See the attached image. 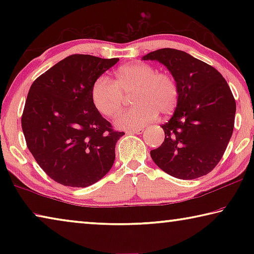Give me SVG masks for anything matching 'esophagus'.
I'll return each mask as SVG.
<instances>
[{
	"label": "esophagus",
	"instance_id": "esophagus-1",
	"mask_svg": "<svg viewBox=\"0 0 254 254\" xmlns=\"http://www.w3.org/2000/svg\"><path fill=\"white\" fill-rule=\"evenodd\" d=\"M143 127H137V128H133V130H127V133H136V134H142L143 133Z\"/></svg>",
	"mask_w": 254,
	"mask_h": 254
}]
</instances>
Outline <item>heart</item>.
Returning <instances> with one entry per match:
<instances>
[{
  "label": "heart",
  "instance_id": "obj_1",
  "mask_svg": "<svg viewBox=\"0 0 254 254\" xmlns=\"http://www.w3.org/2000/svg\"><path fill=\"white\" fill-rule=\"evenodd\" d=\"M134 92L131 102L134 105L123 111L114 120L120 128H137L156 120L158 112L169 115L179 101V87L168 72L157 71L147 63L135 62L121 66L115 71L113 81L104 75L93 81L91 100L103 117L112 118L121 109L123 94Z\"/></svg>",
  "mask_w": 254,
  "mask_h": 254
}]
</instances>
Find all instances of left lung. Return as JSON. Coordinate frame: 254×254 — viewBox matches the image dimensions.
<instances>
[{
    "label": "left lung",
    "instance_id": "8db88e82",
    "mask_svg": "<svg viewBox=\"0 0 254 254\" xmlns=\"http://www.w3.org/2000/svg\"><path fill=\"white\" fill-rule=\"evenodd\" d=\"M168 68L179 87V101L162 124L165 141L150 151L154 163L173 177L195 179L210 173L224 154L234 128L236 103L229 84L208 64L177 49L149 53Z\"/></svg>",
    "mask_w": 254,
    "mask_h": 254
}]
</instances>
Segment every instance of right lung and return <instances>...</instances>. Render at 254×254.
I'll return each instance as SVG.
<instances>
[{
	"instance_id": "right-lung-1",
	"label": "right lung",
	"mask_w": 254,
	"mask_h": 254,
	"mask_svg": "<svg viewBox=\"0 0 254 254\" xmlns=\"http://www.w3.org/2000/svg\"><path fill=\"white\" fill-rule=\"evenodd\" d=\"M119 62L91 55H71L33 81L21 118L28 149L55 182L87 187L109 173L115 131L91 100L93 81Z\"/></svg>"
}]
</instances>
